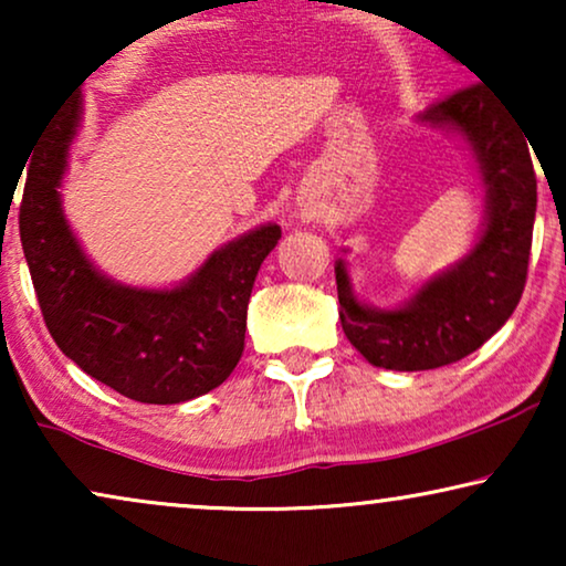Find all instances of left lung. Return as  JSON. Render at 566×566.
I'll list each match as a JSON object with an SVG mask.
<instances>
[{"mask_svg": "<svg viewBox=\"0 0 566 566\" xmlns=\"http://www.w3.org/2000/svg\"><path fill=\"white\" fill-rule=\"evenodd\" d=\"M422 120L469 138L486 185V229L459 265L422 285L397 312L353 296L337 262L339 322L363 358L389 370H430L467 358L515 312L528 277L536 219V172L523 128L482 82L430 105Z\"/></svg>", "mask_w": 566, "mask_h": 566, "instance_id": "8db88e82", "label": "left lung"}]
</instances>
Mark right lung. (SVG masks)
<instances>
[{
  "instance_id": "1",
  "label": "right lung",
  "mask_w": 566,
  "mask_h": 566,
  "mask_svg": "<svg viewBox=\"0 0 566 566\" xmlns=\"http://www.w3.org/2000/svg\"><path fill=\"white\" fill-rule=\"evenodd\" d=\"M82 97L59 107L28 165L20 242L45 327L84 374L144 405H180L216 389L244 350L247 304L281 239L268 223L221 247L172 291L126 289L99 275L61 213L59 185Z\"/></svg>"
}]
</instances>
